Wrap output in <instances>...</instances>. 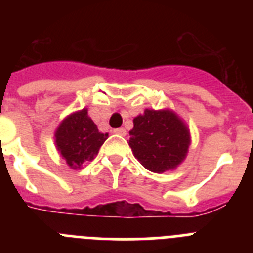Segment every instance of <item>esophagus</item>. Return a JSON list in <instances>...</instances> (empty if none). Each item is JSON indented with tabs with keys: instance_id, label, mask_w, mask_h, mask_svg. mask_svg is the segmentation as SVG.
<instances>
[{
	"instance_id": "esophagus-1",
	"label": "esophagus",
	"mask_w": 253,
	"mask_h": 253,
	"mask_svg": "<svg viewBox=\"0 0 253 253\" xmlns=\"http://www.w3.org/2000/svg\"><path fill=\"white\" fill-rule=\"evenodd\" d=\"M114 133L118 134V135H122V137H125V135H126V130H125L124 128L115 129V130H114Z\"/></svg>"
}]
</instances>
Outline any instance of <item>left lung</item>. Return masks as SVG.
Listing matches in <instances>:
<instances>
[{
  "instance_id": "obj_1",
  "label": "left lung",
  "mask_w": 253,
  "mask_h": 253,
  "mask_svg": "<svg viewBox=\"0 0 253 253\" xmlns=\"http://www.w3.org/2000/svg\"><path fill=\"white\" fill-rule=\"evenodd\" d=\"M129 146L134 157L154 173L176 169L191 144L186 123L171 109H146L133 119Z\"/></svg>"
}]
</instances>
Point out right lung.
<instances>
[{
  "mask_svg": "<svg viewBox=\"0 0 253 253\" xmlns=\"http://www.w3.org/2000/svg\"><path fill=\"white\" fill-rule=\"evenodd\" d=\"M87 109L67 115L54 131L58 153L72 169H81L86 161H92L109 134L101 133L92 122Z\"/></svg>",
  "mask_w": 253,
  "mask_h": 253,
  "instance_id": "add662e5",
  "label": "right lung"
}]
</instances>
